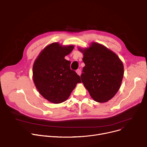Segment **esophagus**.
Wrapping results in <instances>:
<instances>
[{
    "mask_svg": "<svg viewBox=\"0 0 147 147\" xmlns=\"http://www.w3.org/2000/svg\"><path fill=\"white\" fill-rule=\"evenodd\" d=\"M76 72L77 73L78 75H79L80 76L81 74V69H77V70L76 71Z\"/></svg>",
    "mask_w": 147,
    "mask_h": 147,
    "instance_id": "obj_1",
    "label": "esophagus"
}]
</instances>
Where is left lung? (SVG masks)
<instances>
[{
	"label": "left lung",
	"instance_id": "8db88e82",
	"mask_svg": "<svg viewBox=\"0 0 147 147\" xmlns=\"http://www.w3.org/2000/svg\"><path fill=\"white\" fill-rule=\"evenodd\" d=\"M83 53L81 81L92 98L105 102L113 98L121 85L124 67L116 54L105 46L92 42L87 49L79 48Z\"/></svg>",
	"mask_w": 147,
	"mask_h": 147
}]
</instances>
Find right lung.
Returning a JSON list of instances; mask_svg holds the SVG:
<instances>
[{"instance_id":"obj_1","label":"right lung","mask_w":147,"mask_h":147,"mask_svg":"<svg viewBox=\"0 0 147 147\" xmlns=\"http://www.w3.org/2000/svg\"><path fill=\"white\" fill-rule=\"evenodd\" d=\"M73 45L62 46L53 42L43 49L34 63L33 81L41 96L55 104L66 100L80 76L70 68L65 56L73 50Z\"/></svg>"}]
</instances>
